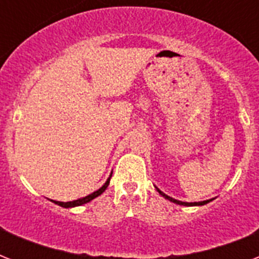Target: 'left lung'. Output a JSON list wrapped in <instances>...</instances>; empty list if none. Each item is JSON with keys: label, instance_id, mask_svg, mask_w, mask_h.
<instances>
[{"label": "left lung", "instance_id": "left-lung-1", "mask_svg": "<svg viewBox=\"0 0 259 259\" xmlns=\"http://www.w3.org/2000/svg\"><path fill=\"white\" fill-rule=\"evenodd\" d=\"M156 189H157L158 193H160L161 196H164V197H165V199H168V200H169V201H173V203H176V204H180V205H203V204H207L208 201H211V200H204V201H195V203H185V201L176 200V199H173V197L168 196V195H165V193H164V192H161V191H160V189H158L157 187H156Z\"/></svg>", "mask_w": 259, "mask_h": 259}]
</instances>
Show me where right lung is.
I'll use <instances>...</instances> for the list:
<instances>
[{"instance_id":"add662e5","label":"right lung","mask_w":259,"mask_h":259,"mask_svg":"<svg viewBox=\"0 0 259 259\" xmlns=\"http://www.w3.org/2000/svg\"><path fill=\"white\" fill-rule=\"evenodd\" d=\"M110 179H111V176L106 180V183L103 185H102L101 188L98 189V191H95V192L90 193V195H87V196L82 197V199H78V200H74V201H56V200H52L55 203V204L60 205V207H64V208H70V207H78V205H82V204H86V203H89V201H91L93 199H95V197H98L99 195H102V193L105 192L106 188L109 187V183H110Z\"/></svg>"}]
</instances>
